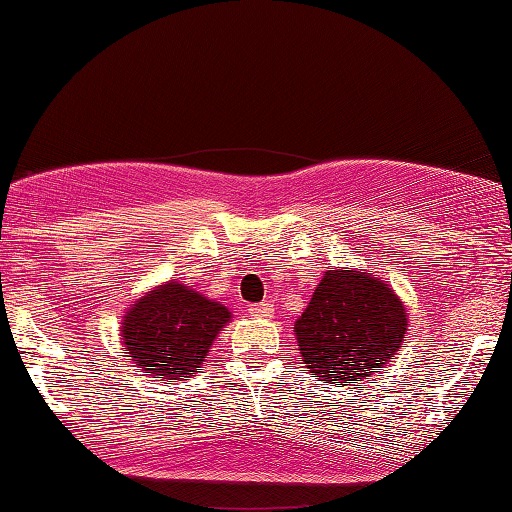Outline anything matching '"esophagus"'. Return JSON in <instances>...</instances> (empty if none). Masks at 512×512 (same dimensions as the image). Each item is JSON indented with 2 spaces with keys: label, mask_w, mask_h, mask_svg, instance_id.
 <instances>
[{
  "label": "esophagus",
  "mask_w": 512,
  "mask_h": 512,
  "mask_svg": "<svg viewBox=\"0 0 512 512\" xmlns=\"http://www.w3.org/2000/svg\"><path fill=\"white\" fill-rule=\"evenodd\" d=\"M273 305L271 302H257V305L248 307V314L253 318H271L273 316Z\"/></svg>",
  "instance_id": "esophagus-1"
}]
</instances>
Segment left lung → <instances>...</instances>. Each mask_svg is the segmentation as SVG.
<instances>
[{"label":"left lung","instance_id":"left-lung-1","mask_svg":"<svg viewBox=\"0 0 512 512\" xmlns=\"http://www.w3.org/2000/svg\"><path fill=\"white\" fill-rule=\"evenodd\" d=\"M302 361L327 384L357 386L402 348L406 311L388 284L329 271L296 323Z\"/></svg>","mask_w":512,"mask_h":512}]
</instances>
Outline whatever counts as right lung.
Returning a JSON list of instances; mask_svg holds the SVG:
<instances>
[{"instance_id":"right-lung-1","label":"right lung","mask_w":512,"mask_h":512,"mask_svg":"<svg viewBox=\"0 0 512 512\" xmlns=\"http://www.w3.org/2000/svg\"><path fill=\"white\" fill-rule=\"evenodd\" d=\"M228 320L230 311L219 302L169 282L135 302L121 323V336L135 366L158 379H176L203 366Z\"/></svg>"}]
</instances>
